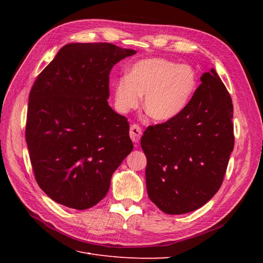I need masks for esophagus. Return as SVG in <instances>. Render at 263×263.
Masks as SVG:
<instances>
[{"instance_id": "1", "label": "esophagus", "mask_w": 263, "mask_h": 263, "mask_svg": "<svg viewBox=\"0 0 263 263\" xmlns=\"http://www.w3.org/2000/svg\"><path fill=\"white\" fill-rule=\"evenodd\" d=\"M141 135H142V132H141L140 126L137 124H133L130 126V130H129V136L132 140L134 142H138L141 138Z\"/></svg>"}]
</instances>
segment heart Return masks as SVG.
<instances>
[{
  "instance_id": "heart-1",
  "label": "heart",
  "mask_w": 263,
  "mask_h": 263,
  "mask_svg": "<svg viewBox=\"0 0 263 263\" xmlns=\"http://www.w3.org/2000/svg\"><path fill=\"white\" fill-rule=\"evenodd\" d=\"M196 89L197 76L191 66L163 58L142 59L115 83L114 102L119 112L127 113L138 107L145 95V113L154 121L168 122L187 107Z\"/></svg>"
}]
</instances>
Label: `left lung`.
<instances>
[{"instance_id":"obj_1","label":"left lung","mask_w":263,"mask_h":263,"mask_svg":"<svg viewBox=\"0 0 263 263\" xmlns=\"http://www.w3.org/2000/svg\"><path fill=\"white\" fill-rule=\"evenodd\" d=\"M187 107L141 137L148 196L163 213L193 212L219 190L234 149L233 101L216 71L201 77Z\"/></svg>"}]
</instances>
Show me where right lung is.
<instances>
[{"label": "right lung", "mask_w": 263, "mask_h": 263, "mask_svg": "<svg viewBox=\"0 0 263 263\" xmlns=\"http://www.w3.org/2000/svg\"><path fill=\"white\" fill-rule=\"evenodd\" d=\"M135 53L109 43L68 44L37 77L25 136L35 179L54 202L74 210L98 204L132 153L129 124L107 99L110 70Z\"/></svg>", "instance_id": "right-lung-1"}]
</instances>
